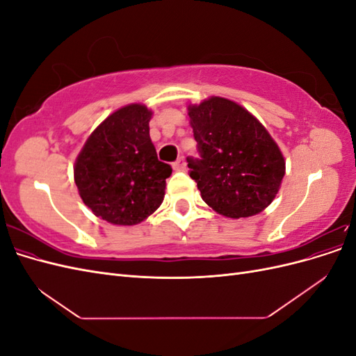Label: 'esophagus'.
<instances>
[{
  "instance_id": "1",
  "label": "esophagus",
  "mask_w": 356,
  "mask_h": 356,
  "mask_svg": "<svg viewBox=\"0 0 356 356\" xmlns=\"http://www.w3.org/2000/svg\"><path fill=\"white\" fill-rule=\"evenodd\" d=\"M186 165H187L186 159L184 157H179L177 161H174V163H172V168H174L175 170H182V169H186Z\"/></svg>"
}]
</instances>
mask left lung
I'll use <instances>...</instances> for the list:
<instances>
[{"mask_svg": "<svg viewBox=\"0 0 356 356\" xmlns=\"http://www.w3.org/2000/svg\"><path fill=\"white\" fill-rule=\"evenodd\" d=\"M200 159H187L204 203L224 217L260 213L276 197L285 159L267 129L243 106L211 96L188 105Z\"/></svg>", "mask_w": 356, "mask_h": 356, "instance_id": "8db88e82", "label": "left lung"}]
</instances>
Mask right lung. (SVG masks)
I'll return each instance as SVG.
<instances>
[{"mask_svg":"<svg viewBox=\"0 0 356 356\" xmlns=\"http://www.w3.org/2000/svg\"><path fill=\"white\" fill-rule=\"evenodd\" d=\"M153 111L131 104L95 129L75 160L74 181L84 204L115 225H135L165 197L172 168L157 159L149 138Z\"/></svg>","mask_w":356,"mask_h":356,"instance_id":"1","label":"right lung"}]
</instances>
